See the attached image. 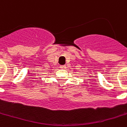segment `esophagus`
<instances>
[{
    "instance_id": "obj_1",
    "label": "esophagus",
    "mask_w": 127,
    "mask_h": 127,
    "mask_svg": "<svg viewBox=\"0 0 127 127\" xmlns=\"http://www.w3.org/2000/svg\"><path fill=\"white\" fill-rule=\"evenodd\" d=\"M66 67V65H61L60 68H65Z\"/></svg>"
}]
</instances>
